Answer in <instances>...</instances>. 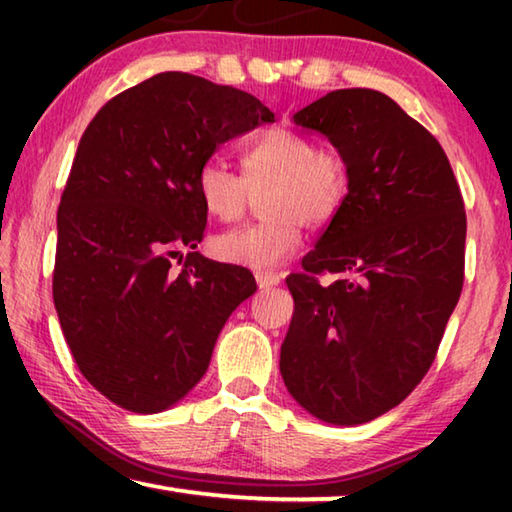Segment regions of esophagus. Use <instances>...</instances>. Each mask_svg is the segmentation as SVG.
<instances>
[{"mask_svg":"<svg viewBox=\"0 0 512 512\" xmlns=\"http://www.w3.org/2000/svg\"><path fill=\"white\" fill-rule=\"evenodd\" d=\"M255 280L259 284V289H273V287H277V284L282 282V277H280V273L262 271V273L255 275Z\"/></svg>","mask_w":512,"mask_h":512,"instance_id":"esophagus-1","label":"esophagus"}]
</instances>
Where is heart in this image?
Returning a JSON list of instances; mask_svg holds the SVG:
<instances>
[{"mask_svg":"<svg viewBox=\"0 0 512 512\" xmlns=\"http://www.w3.org/2000/svg\"><path fill=\"white\" fill-rule=\"evenodd\" d=\"M244 176L219 155L196 173V192L219 221L244 216L250 192L268 187L266 219L241 225L214 239V253L225 262L266 271L289 259L302 244V225L323 228L341 212L352 189V167L339 149H318L311 137L291 128H273L248 146Z\"/></svg>","mask_w":512,"mask_h":512,"instance_id":"b5f03b06","label":"heart"}]
</instances>
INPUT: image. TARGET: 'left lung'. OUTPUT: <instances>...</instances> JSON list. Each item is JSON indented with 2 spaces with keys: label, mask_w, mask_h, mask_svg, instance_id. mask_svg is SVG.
Listing matches in <instances>:
<instances>
[{
  "label": "left lung",
  "mask_w": 512,
  "mask_h": 512,
  "mask_svg": "<svg viewBox=\"0 0 512 512\" xmlns=\"http://www.w3.org/2000/svg\"><path fill=\"white\" fill-rule=\"evenodd\" d=\"M293 124L345 153L352 189L287 277L280 372L307 413L352 427L400 404L436 359L463 289V196L436 137L377 90L329 92ZM320 272L340 277L323 288Z\"/></svg>",
  "instance_id": "1"
}]
</instances>
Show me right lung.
I'll return each instance as SVG.
<instances>
[{
  "mask_svg": "<svg viewBox=\"0 0 512 512\" xmlns=\"http://www.w3.org/2000/svg\"><path fill=\"white\" fill-rule=\"evenodd\" d=\"M275 115L253 94L162 72L103 106L58 207L54 305L83 377L133 413L171 409L201 381L225 320L257 289L196 253L198 167ZM186 266L170 268L173 258Z\"/></svg>",
  "mask_w": 512,
  "mask_h": 512,
  "instance_id": "obj_1",
  "label": "right lung"
}]
</instances>
